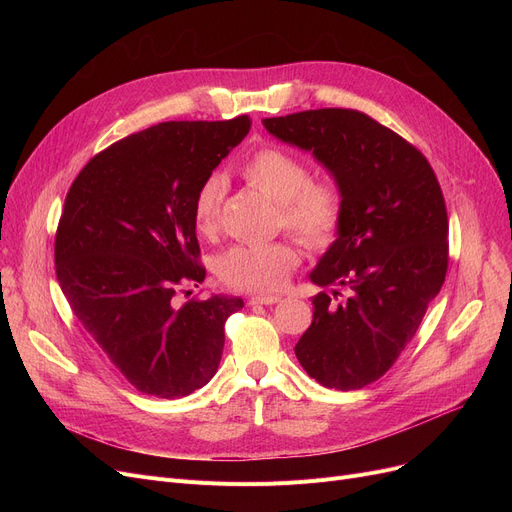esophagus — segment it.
I'll return each instance as SVG.
<instances>
[{
    "instance_id": "esophagus-1",
    "label": "esophagus",
    "mask_w": 512,
    "mask_h": 512,
    "mask_svg": "<svg viewBox=\"0 0 512 512\" xmlns=\"http://www.w3.org/2000/svg\"><path fill=\"white\" fill-rule=\"evenodd\" d=\"M280 301H282L280 294H255L249 303L251 305H276Z\"/></svg>"
}]
</instances>
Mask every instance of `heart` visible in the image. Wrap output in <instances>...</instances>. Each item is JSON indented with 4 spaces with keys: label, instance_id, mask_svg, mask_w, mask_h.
Returning <instances> with one entry per match:
<instances>
[{
    "label": "heart",
    "instance_id": "heart-1",
    "mask_svg": "<svg viewBox=\"0 0 512 512\" xmlns=\"http://www.w3.org/2000/svg\"><path fill=\"white\" fill-rule=\"evenodd\" d=\"M240 172L278 205L282 226L307 247L324 249L336 238L344 215V197L332 178H311L301 157L272 145L253 151ZM224 197L226 180L220 174H211L199 186L193 203L199 232L211 234L218 228ZM297 263L299 251L290 242L238 245L218 259V276L238 290H274L284 284Z\"/></svg>",
    "mask_w": 512,
    "mask_h": 512
}]
</instances>
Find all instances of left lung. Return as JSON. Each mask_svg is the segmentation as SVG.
I'll list each match as a JSON object with an SVG mask.
<instances>
[{
    "instance_id": "left-lung-1",
    "label": "left lung",
    "mask_w": 512,
    "mask_h": 512,
    "mask_svg": "<svg viewBox=\"0 0 512 512\" xmlns=\"http://www.w3.org/2000/svg\"><path fill=\"white\" fill-rule=\"evenodd\" d=\"M274 139L309 151L344 197L340 230L309 280L332 286L311 299L313 321L294 346L321 386L359 390L413 340L448 270V215L427 159L390 128L355 110L263 120Z\"/></svg>"
}]
</instances>
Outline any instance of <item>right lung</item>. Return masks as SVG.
I'll return each instance as SVG.
<instances>
[{
	"label": "right lung",
	"instance_id": "right-lung-1",
	"mask_svg": "<svg viewBox=\"0 0 512 512\" xmlns=\"http://www.w3.org/2000/svg\"><path fill=\"white\" fill-rule=\"evenodd\" d=\"M251 122H164L107 147L80 170L56 234V274L85 332L143 394L180 398L218 371L240 297L174 305L203 282L193 203Z\"/></svg>",
	"mask_w": 512,
	"mask_h": 512
}]
</instances>
